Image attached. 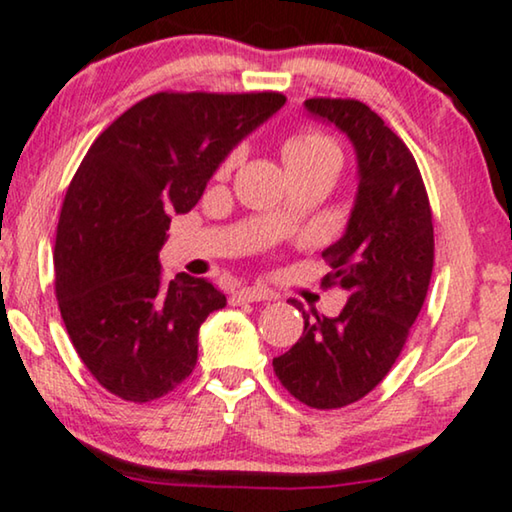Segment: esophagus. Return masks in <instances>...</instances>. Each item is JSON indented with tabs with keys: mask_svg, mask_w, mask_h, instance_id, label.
<instances>
[{
	"mask_svg": "<svg viewBox=\"0 0 512 512\" xmlns=\"http://www.w3.org/2000/svg\"><path fill=\"white\" fill-rule=\"evenodd\" d=\"M276 299V294L271 290H266V287H243V290L234 292L232 294V304L239 306V304H253V301H271Z\"/></svg>",
	"mask_w": 512,
	"mask_h": 512,
	"instance_id": "esophagus-1",
	"label": "esophagus"
}]
</instances>
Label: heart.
I'll return each mask as SVG.
<instances>
[{
    "instance_id": "1",
    "label": "heart",
    "mask_w": 512,
    "mask_h": 512,
    "mask_svg": "<svg viewBox=\"0 0 512 512\" xmlns=\"http://www.w3.org/2000/svg\"><path fill=\"white\" fill-rule=\"evenodd\" d=\"M283 155H285L287 167H306V164L329 160V157H336L338 160V148L334 146V141L322 132L304 129V132H297L285 141ZM236 160H239V153L229 155L225 162V171L232 169Z\"/></svg>"
}]
</instances>
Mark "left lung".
<instances>
[{
	"instance_id": "8db88e82",
	"label": "left lung",
	"mask_w": 512,
	"mask_h": 512,
	"mask_svg": "<svg viewBox=\"0 0 512 512\" xmlns=\"http://www.w3.org/2000/svg\"><path fill=\"white\" fill-rule=\"evenodd\" d=\"M304 109L341 129L357 157L348 225L322 253L331 266L325 285L348 292V304L336 318L304 313V334L273 359L294 399L325 410L366 397L397 362L429 290L434 225L415 157L376 111L322 97Z\"/></svg>"
}]
</instances>
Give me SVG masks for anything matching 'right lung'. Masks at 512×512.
<instances>
[{
    "label": "right lung",
    "instance_id": "obj_1",
    "mask_svg": "<svg viewBox=\"0 0 512 512\" xmlns=\"http://www.w3.org/2000/svg\"><path fill=\"white\" fill-rule=\"evenodd\" d=\"M280 92H157L83 157L55 239V292L71 343L115 397L169 394L197 364L199 327L227 297L211 280H164L171 213H187L225 157L283 109Z\"/></svg>",
    "mask_w": 512,
    "mask_h": 512
}]
</instances>
